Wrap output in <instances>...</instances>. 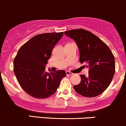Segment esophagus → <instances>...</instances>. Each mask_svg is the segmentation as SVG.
Returning <instances> with one entry per match:
<instances>
[{"mask_svg":"<svg viewBox=\"0 0 126 126\" xmlns=\"http://www.w3.org/2000/svg\"><path fill=\"white\" fill-rule=\"evenodd\" d=\"M66 75H72L73 73L70 72H69V71H67L66 72Z\"/></svg>","mask_w":126,"mask_h":126,"instance_id":"esophagus-1","label":"esophagus"}]
</instances>
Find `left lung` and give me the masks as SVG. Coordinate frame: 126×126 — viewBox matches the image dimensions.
<instances>
[{
    "instance_id": "obj_1",
    "label": "left lung",
    "mask_w": 126,
    "mask_h": 126,
    "mask_svg": "<svg viewBox=\"0 0 126 126\" xmlns=\"http://www.w3.org/2000/svg\"><path fill=\"white\" fill-rule=\"evenodd\" d=\"M64 34L76 42L80 51V62L89 67L88 76L80 75L81 82L74 86V90L85 97L101 94L109 87L115 73L114 56L111 51L89 31L75 29L65 32Z\"/></svg>"
}]
</instances>
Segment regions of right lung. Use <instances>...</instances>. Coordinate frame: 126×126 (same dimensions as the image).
Instances as JSON below:
<instances>
[{"label":"right lung","mask_w":126,"mask_h":126,"mask_svg":"<svg viewBox=\"0 0 126 126\" xmlns=\"http://www.w3.org/2000/svg\"><path fill=\"white\" fill-rule=\"evenodd\" d=\"M64 34L47 33L38 34L19 49L14 61V70L19 84L29 95L44 99L55 93L65 71H45L52 49Z\"/></svg>","instance_id":"1"}]
</instances>
